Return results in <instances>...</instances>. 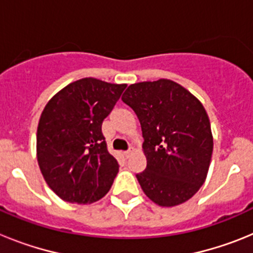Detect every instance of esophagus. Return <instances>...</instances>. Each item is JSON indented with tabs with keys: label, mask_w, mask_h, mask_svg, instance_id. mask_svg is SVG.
I'll list each match as a JSON object with an SVG mask.
<instances>
[{
	"label": "esophagus",
	"mask_w": 253,
	"mask_h": 253,
	"mask_svg": "<svg viewBox=\"0 0 253 253\" xmlns=\"http://www.w3.org/2000/svg\"><path fill=\"white\" fill-rule=\"evenodd\" d=\"M131 153H133V148H129L128 151H125V152H124V156H125V157H126V158H128V157H130V154H131Z\"/></svg>",
	"instance_id": "obj_1"
}]
</instances>
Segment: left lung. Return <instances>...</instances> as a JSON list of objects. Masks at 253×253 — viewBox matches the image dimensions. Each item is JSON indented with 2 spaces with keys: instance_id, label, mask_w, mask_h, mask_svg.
Masks as SVG:
<instances>
[{
  "instance_id": "1",
  "label": "left lung",
  "mask_w": 253,
  "mask_h": 253,
  "mask_svg": "<svg viewBox=\"0 0 253 253\" xmlns=\"http://www.w3.org/2000/svg\"><path fill=\"white\" fill-rule=\"evenodd\" d=\"M142 126L147 167L138 182L152 202L175 207L204 184L213 153L210 122L202 102L171 81L139 82L122 97Z\"/></svg>"
}]
</instances>
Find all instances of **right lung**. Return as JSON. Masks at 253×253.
I'll list each match as a JSON object with an SVG mask.
<instances>
[{"mask_svg":"<svg viewBox=\"0 0 253 253\" xmlns=\"http://www.w3.org/2000/svg\"><path fill=\"white\" fill-rule=\"evenodd\" d=\"M126 84L82 78L49 100L37 131V156L44 180L60 199L91 204L110 190L119 163L107 151L104 119Z\"/></svg>","mask_w":253,"mask_h":253,"instance_id":"add662e5","label":"right lung"}]
</instances>
